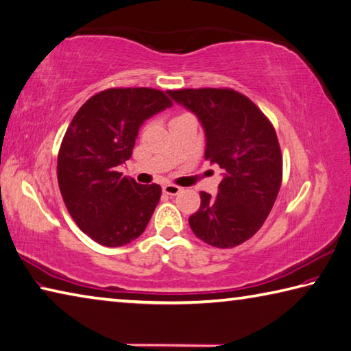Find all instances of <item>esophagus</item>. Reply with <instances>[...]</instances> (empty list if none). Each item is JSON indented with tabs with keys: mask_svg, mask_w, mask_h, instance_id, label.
Here are the masks:
<instances>
[{
	"mask_svg": "<svg viewBox=\"0 0 351 351\" xmlns=\"http://www.w3.org/2000/svg\"><path fill=\"white\" fill-rule=\"evenodd\" d=\"M162 192L165 195H170V196H175L181 192V187L175 186V184H164L162 186Z\"/></svg>",
	"mask_w": 351,
	"mask_h": 351,
	"instance_id": "esophagus-1",
	"label": "esophagus"
}]
</instances>
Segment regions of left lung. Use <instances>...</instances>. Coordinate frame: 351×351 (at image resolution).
<instances>
[{"label": "left lung", "mask_w": 351, "mask_h": 351, "mask_svg": "<svg viewBox=\"0 0 351 351\" xmlns=\"http://www.w3.org/2000/svg\"><path fill=\"white\" fill-rule=\"evenodd\" d=\"M195 113L206 133V159L222 169L218 195L201 192V207L189 218L201 241L218 248L250 239L269 216L281 189L282 156L265 114L232 88L169 90Z\"/></svg>", "instance_id": "8db88e82"}]
</instances>
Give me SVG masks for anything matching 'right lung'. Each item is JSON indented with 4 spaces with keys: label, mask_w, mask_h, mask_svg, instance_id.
Listing matches in <instances>:
<instances>
[{
    "label": "right lung",
    "mask_w": 351,
    "mask_h": 351,
    "mask_svg": "<svg viewBox=\"0 0 351 351\" xmlns=\"http://www.w3.org/2000/svg\"><path fill=\"white\" fill-rule=\"evenodd\" d=\"M169 107L155 88H107L70 123L58 154L60 190L76 226L98 244L125 245L147 227L161 187L141 186L117 167L130 159L144 121Z\"/></svg>",
    "instance_id": "1"
}]
</instances>
